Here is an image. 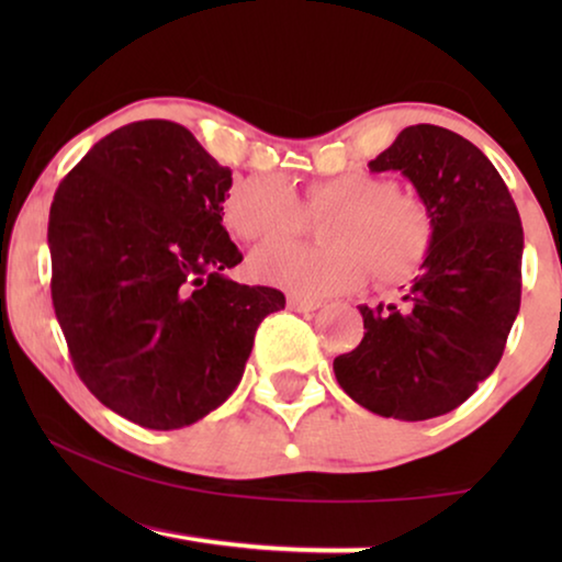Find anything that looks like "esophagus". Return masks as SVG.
<instances>
[{
	"instance_id": "obj_1",
	"label": "esophagus",
	"mask_w": 562,
	"mask_h": 562,
	"mask_svg": "<svg viewBox=\"0 0 562 562\" xmlns=\"http://www.w3.org/2000/svg\"><path fill=\"white\" fill-rule=\"evenodd\" d=\"M286 304H289V310H294V312H317L322 306V302H314V299H302L294 294L289 296Z\"/></svg>"
}]
</instances>
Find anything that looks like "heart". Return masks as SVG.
I'll list each match as a JSON object with an SVG mask.
<instances>
[{"label":"heart","instance_id":"heart-1","mask_svg":"<svg viewBox=\"0 0 562 562\" xmlns=\"http://www.w3.org/2000/svg\"><path fill=\"white\" fill-rule=\"evenodd\" d=\"M299 202L283 176L260 173L229 187L222 214L245 243H276L302 233L306 212L330 217L322 225V248L271 245L250 258L258 281L296 296L319 299L358 289L373 273L391 286L412 279L429 256L435 222L417 194L398 191L386 176L340 173L306 183Z\"/></svg>","mask_w":562,"mask_h":562}]
</instances>
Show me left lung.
I'll use <instances>...</instances> for the list:
<instances>
[{"instance_id":"1","label":"left lung","mask_w":562,"mask_h":562,"mask_svg":"<svg viewBox=\"0 0 562 562\" xmlns=\"http://www.w3.org/2000/svg\"><path fill=\"white\" fill-rule=\"evenodd\" d=\"M368 168L414 183L435 240L402 304L360 306L363 340L335 358V379L381 417L432 419L463 404L504 356L521 299V220L494 164L452 130L404 127Z\"/></svg>"}]
</instances>
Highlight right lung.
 Instances as JSON below:
<instances>
[{"mask_svg":"<svg viewBox=\"0 0 562 562\" xmlns=\"http://www.w3.org/2000/svg\"><path fill=\"white\" fill-rule=\"evenodd\" d=\"M233 171L187 127L143 120L102 137L50 204V296L74 368L120 417L194 425L237 389L279 289L227 279Z\"/></svg>","mask_w":562,"mask_h":562,"instance_id":"1","label":"right lung"}]
</instances>
